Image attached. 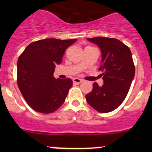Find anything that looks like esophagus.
<instances>
[{"label":"esophagus","mask_w":152,"mask_h":152,"mask_svg":"<svg viewBox=\"0 0 152 152\" xmlns=\"http://www.w3.org/2000/svg\"><path fill=\"white\" fill-rule=\"evenodd\" d=\"M73 83L76 84V85H79V84H80L81 82H82V79H79V78H75V79H73Z\"/></svg>","instance_id":"34e87169"}]
</instances>
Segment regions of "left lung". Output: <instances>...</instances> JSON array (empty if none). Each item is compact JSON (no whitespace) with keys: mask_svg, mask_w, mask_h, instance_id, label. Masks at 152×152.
Instances as JSON below:
<instances>
[{"mask_svg":"<svg viewBox=\"0 0 152 152\" xmlns=\"http://www.w3.org/2000/svg\"><path fill=\"white\" fill-rule=\"evenodd\" d=\"M87 40L99 45L102 56L104 84L96 82L85 96L87 102L102 113H110L119 107L126 97L135 73V67L129 48L115 38L96 37Z\"/></svg>","mask_w":152,"mask_h":152,"instance_id":"8db88e82","label":"left lung"}]
</instances>
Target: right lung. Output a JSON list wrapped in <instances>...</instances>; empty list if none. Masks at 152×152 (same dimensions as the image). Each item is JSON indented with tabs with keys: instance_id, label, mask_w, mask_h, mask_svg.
<instances>
[{
	"instance_id": "add662e5",
	"label": "right lung",
	"mask_w": 152,
	"mask_h": 152,
	"mask_svg": "<svg viewBox=\"0 0 152 152\" xmlns=\"http://www.w3.org/2000/svg\"><path fill=\"white\" fill-rule=\"evenodd\" d=\"M76 40L40 39L29 44L20 55L17 82L26 102L35 111L53 113L65 102L73 82L69 78L56 79L53 74L65 50Z\"/></svg>"
}]
</instances>
